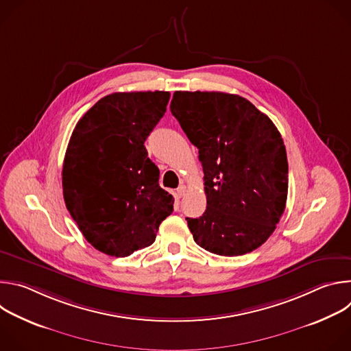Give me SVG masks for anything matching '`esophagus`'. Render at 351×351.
<instances>
[{
    "mask_svg": "<svg viewBox=\"0 0 351 351\" xmlns=\"http://www.w3.org/2000/svg\"><path fill=\"white\" fill-rule=\"evenodd\" d=\"M184 193H186V186H184V184H180V186L176 189V195L180 198V197L184 195Z\"/></svg>",
    "mask_w": 351,
    "mask_h": 351,
    "instance_id": "34e87169",
    "label": "esophagus"
}]
</instances>
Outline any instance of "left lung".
I'll return each mask as SVG.
<instances>
[{
    "label": "left lung",
    "instance_id": "left-lung-1",
    "mask_svg": "<svg viewBox=\"0 0 351 351\" xmlns=\"http://www.w3.org/2000/svg\"><path fill=\"white\" fill-rule=\"evenodd\" d=\"M171 112L204 171L207 210L186 218L194 241L225 257L253 252L286 207L289 167L279 130L248 99L219 91H175Z\"/></svg>",
    "mask_w": 351,
    "mask_h": 351
}]
</instances>
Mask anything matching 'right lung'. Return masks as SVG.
<instances>
[{"label":"right lung","mask_w":351,"mask_h":351,"mask_svg":"<svg viewBox=\"0 0 351 351\" xmlns=\"http://www.w3.org/2000/svg\"><path fill=\"white\" fill-rule=\"evenodd\" d=\"M169 91L114 93L80 118L62 168L64 199L98 252L128 257L152 245L173 197L160 187V169L145 138L164 117Z\"/></svg>","instance_id":"add662e5"}]
</instances>
